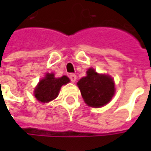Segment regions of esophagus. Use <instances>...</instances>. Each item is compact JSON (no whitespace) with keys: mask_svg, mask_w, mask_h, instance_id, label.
Returning <instances> with one entry per match:
<instances>
[{"mask_svg":"<svg viewBox=\"0 0 151 151\" xmlns=\"http://www.w3.org/2000/svg\"><path fill=\"white\" fill-rule=\"evenodd\" d=\"M76 76L75 75V74H70V81H72V82H75L76 81Z\"/></svg>","mask_w":151,"mask_h":151,"instance_id":"1","label":"esophagus"}]
</instances>
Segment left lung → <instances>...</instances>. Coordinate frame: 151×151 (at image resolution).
<instances>
[{"mask_svg": "<svg viewBox=\"0 0 151 151\" xmlns=\"http://www.w3.org/2000/svg\"><path fill=\"white\" fill-rule=\"evenodd\" d=\"M85 102L91 107L105 106L112 100L115 93V84L113 78L107 75L98 74L90 68L86 76L77 82Z\"/></svg>", "mask_w": 151, "mask_h": 151, "instance_id": "left-lung-1", "label": "left lung"}]
</instances>
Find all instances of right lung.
<instances>
[{"label": "right lung", "mask_w": 151, "mask_h": 151, "mask_svg": "<svg viewBox=\"0 0 151 151\" xmlns=\"http://www.w3.org/2000/svg\"><path fill=\"white\" fill-rule=\"evenodd\" d=\"M69 82L70 79L66 76L56 78L54 73H47L35 87L34 96L40 102H50L58 96L61 86Z\"/></svg>", "instance_id": "right-lung-1"}]
</instances>
